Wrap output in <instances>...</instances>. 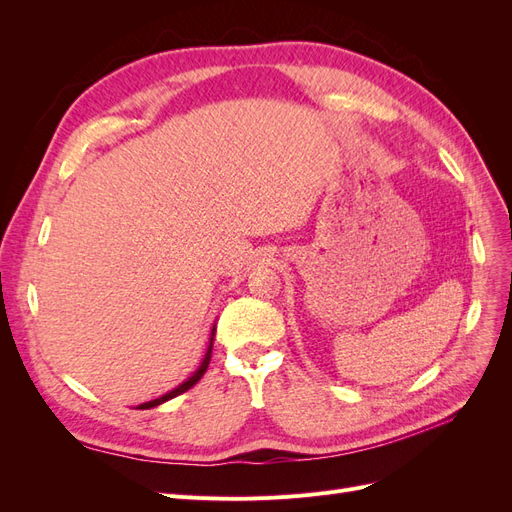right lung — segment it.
<instances>
[{"mask_svg":"<svg viewBox=\"0 0 512 512\" xmlns=\"http://www.w3.org/2000/svg\"><path fill=\"white\" fill-rule=\"evenodd\" d=\"M213 337H215V327H213V331H211V339H209V348H207V354H205V359H203V363H200V367L194 371V374L185 380L183 384H179L177 389H173L170 393H166V395H162V397H158V399H151V401H147V404H141L138 406V410H149V408H156V406H160V404H164V401H168V399H173V397H177V395H181V393H185L188 389H192V386L205 376V371H207V367H209V361H211V350H213Z\"/></svg>","mask_w":512,"mask_h":512,"instance_id":"right-lung-1","label":"right lung"}]
</instances>
